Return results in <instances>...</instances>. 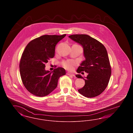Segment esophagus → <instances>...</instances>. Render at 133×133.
<instances>
[{
	"mask_svg": "<svg viewBox=\"0 0 133 133\" xmlns=\"http://www.w3.org/2000/svg\"><path fill=\"white\" fill-rule=\"evenodd\" d=\"M67 74L68 75H70V76H73V77H75V74H74V73H69V72H67Z\"/></svg>",
	"mask_w": 133,
	"mask_h": 133,
	"instance_id": "34e87169",
	"label": "esophagus"
}]
</instances>
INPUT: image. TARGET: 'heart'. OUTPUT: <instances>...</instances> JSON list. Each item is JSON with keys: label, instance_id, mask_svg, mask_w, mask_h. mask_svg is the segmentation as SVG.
<instances>
[{"label": "heart", "instance_id": "b5f03b06", "mask_svg": "<svg viewBox=\"0 0 133 133\" xmlns=\"http://www.w3.org/2000/svg\"><path fill=\"white\" fill-rule=\"evenodd\" d=\"M76 64V62L74 61L67 60L66 61H64L63 62V66L65 69L69 70H72L74 69V67Z\"/></svg>", "mask_w": 133, "mask_h": 133}]
</instances>
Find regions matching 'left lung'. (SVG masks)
<instances>
[{"label": "left lung", "instance_id": "obj_1", "mask_svg": "<svg viewBox=\"0 0 133 133\" xmlns=\"http://www.w3.org/2000/svg\"><path fill=\"white\" fill-rule=\"evenodd\" d=\"M69 38L81 45L86 60L83 61L77 72L88 73L86 79L80 75L78 78L85 80V85L78 92L88 98L101 94L107 87L111 75V67L107 51L105 46L97 40L86 34H74Z\"/></svg>", "mask_w": 133, "mask_h": 133}]
</instances>
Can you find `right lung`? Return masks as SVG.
<instances>
[{
  "label": "right lung",
  "instance_id": "add662e5",
  "mask_svg": "<svg viewBox=\"0 0 133 133\" xmlns=\"http://www.w3.org/2000/svg\"><path fill=\"white\" fill-rule=\"evenodd\" d=\"M66 34L44 35L31 40L26 46L19 63L20 74L25 88L33 95L44 97L57 86L59 78L66 74L63 68L53 72L45 70V64L55 55V46Z\"/></svg>",
  "mask_w": 133,
  "mask_h": 133
}]
</instances>
